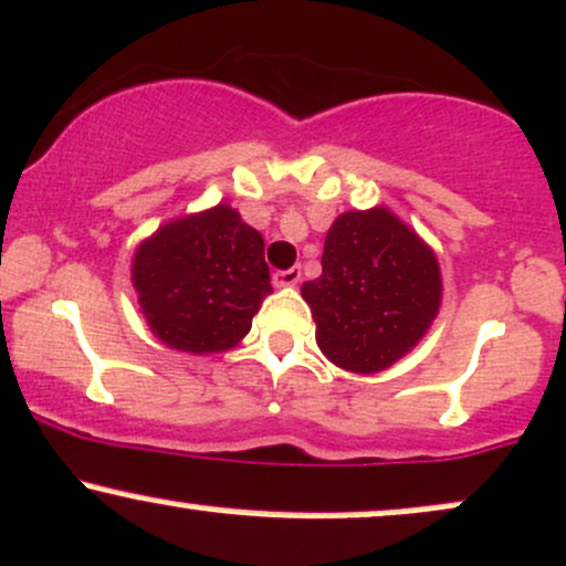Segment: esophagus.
I'll use <instances>...</instances> for the list:
<instances>
[{"label":"esophagus","instance_id":"esophagus-1","mask_svg":"<svg viewBox=\"0 0 566 566\" xmlns=\"http://www.w3.org/2000/svg\"><path fill=\"white\" fill-rule=\"evenodd\" d=\"M297 282H301V265H293V269L287 271L273 273V284H276V287H295Z\"/></svg>","mask_w":566,"mask_h":566}]
</instances>
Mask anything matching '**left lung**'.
I'll return each mask as SVG.
<instances>
[{
  "label": "left lung",
  "mask_w": 566,
  "mask_h": 566,
  "mask_svg": "<svg viewBox=\"0 0 566 566\" xmlns=\"http://www.w3.org/2000/svg\"><path fill=\"white\" fill-rule=\"evenodd\" d=\"M430 247L387 209L346 212L327 231L322 276L303 282L316 344L352 374H378L419 344L440 306Z\"/></svg>",
  "instance_id": "left-lung-1"
}]
</instances>
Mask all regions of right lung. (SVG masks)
<instances>
[{
    "mask_svg": "<svg viewBox=\"0 0 566 566\" xmlns=\"http://www.w3.org/2000/svg\"><path fill=\"white\" fill-rule=\"evenodd\" d=\"M263 235L226 203L182 217L134 254V287L150 331L190 354L231 349L271 293Z\"/></svg>",
    "mask_w": 566,
    "mask_h": 566,
    "instance_id": "obj_1",
    "label": "right lung"
}]
</instances>
